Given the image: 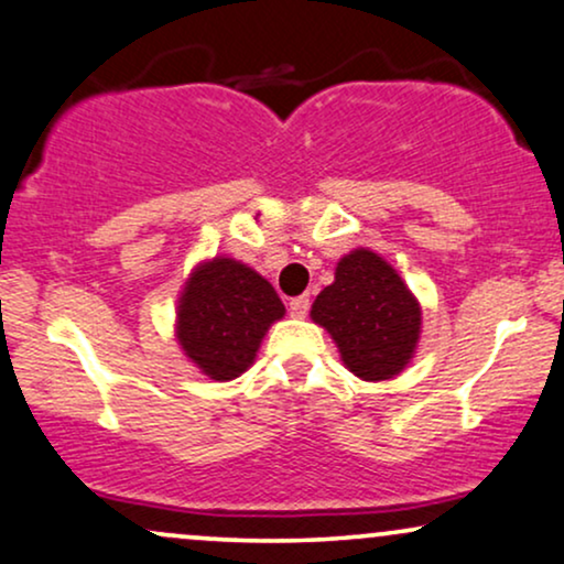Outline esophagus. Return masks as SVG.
Wrapping results in <instances>:
<instances>
[{"label": "esophagus", "instance_id": "esophagus-1", "mask_svg": "<svg viewBox=\"0 0 564 564\" xmlns=\"http://www.w3.org/2000/svg\"><path fill=\"white\" fill-rule=\"evenodd\" d=\"M310 296L307 294H302V296H294V300L289 302V312H291V317H304L310 312Z\"/></svg>", "mask_w": 564, "mask_h": 564}]
</instances>
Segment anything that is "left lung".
<instances>
[{"instance_id": "1", "label": "left lung", "mask_w": 564, "mask_h": 564, "mask_svg": "<svg viewBox=\"0 0 564 564\" xmlns=\"http://www.w3.org/2000/svg\"><path fill=\"white\" fill-rule=\"evenodd\" d=\"M312 321L334 336L344 365L362 381H389L410 362L420 338V304L397 270L368 249L336 268V281L312 304Z\"/></svg>"}]
</instances>
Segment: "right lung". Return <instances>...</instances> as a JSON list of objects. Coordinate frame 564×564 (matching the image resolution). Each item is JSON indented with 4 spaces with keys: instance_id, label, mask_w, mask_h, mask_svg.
I'll return each mask as SVG.
<instances>
[{
    "instance_id": "right-lung-1",
    "label": "right lung",
    "mask_w": 564,
    "mask_h": 564,
    "mask_svg": "<svg viewBox=\"0 0 564 564\" xmlns=\"http://www.w3.org/2000/svg\"><path fill=\"white\" fill-rule=\"evenodd\" d=\"M275 289L247 264L215 257L188 278L178 304V341L215 381H234L254 362L270 323L281 321Z\"/></svg>"
}]
</instances>
